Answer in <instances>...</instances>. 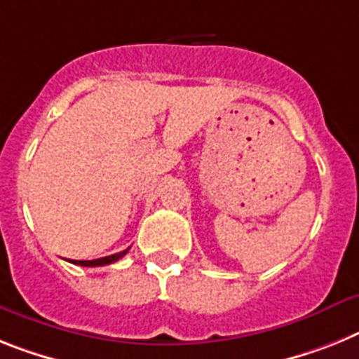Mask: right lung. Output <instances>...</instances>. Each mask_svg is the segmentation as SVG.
Segmentation results:
<instances>
[{
	"label": "right lung",
	"mask_w": 359,
	"mask_h": 359,
	"mask_svg": "<svg viewBox=\"0 0 359 359\" xmlns=\"http://www.w3.org/2000/svg\"><path fill=\"white\" fill-rule=\"evenodd\" d=\"M128 250H129V248H128ZM128 250H123V252H118V254L107 255V257L93 259V261H71V263H72V264H80V266H104V264L116 263L118 259H122L123 255L128 254Z\"/></svg>",
	"instance_id": "add662e5"
}]
</instances>
